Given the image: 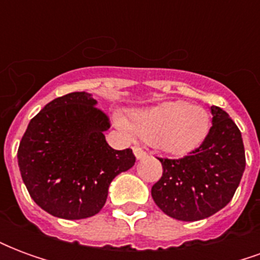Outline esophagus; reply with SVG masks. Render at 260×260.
<instances>
[{"instance_id": "obj_1", "label": "esophagus", "mask_w": 260, "mask_h": 260, "mask_svg": "<svg viewBox=\"0 0 260 260\" xmlns=\"http://www.w3.org/2000/svg\"><path fill=\"white\" fill-rule=\"evenodd\" d=\"M134 154H135V157L138 158V160H142V158L146 157V152L142 150L141 147H134Z\"/></svg>"}]
</instances>
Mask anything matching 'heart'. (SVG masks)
<instances>
[{"label": "heart", "instance_id": "obj_1", "mask_svg": "<svg viewBox=\"0 0 260 260\" xmlns=\"http://www.w3.org/2000/svg\"><path fill=\"white\" fill-rule=\"evenodd\" d=\"M115 125L129 138H139L174 156L193 152L206 139L210 118L205 108L182 100L136 108L129 119L114 115Z\"/></svg>", "mask_w": 260, "mask_h": 260}]
</instances>
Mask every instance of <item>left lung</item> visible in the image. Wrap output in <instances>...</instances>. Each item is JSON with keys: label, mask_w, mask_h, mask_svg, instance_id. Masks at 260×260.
<instances>
[{"label": "left lung", "mask_w": 260, "mask_h": 260, "mask_svg": "<svg viewBox=\"0 0 260 260\" xmlns=\"http://www.w3.org/2000/svg\"><path fill=\"white\" fill-rule=\"evenodd\" d=\"M212 128L201 146L182 158H158L161 178L152 186L154 203L167 216L196 221L221 210L245 170L242 136L230 115L212 106Z\"/></svg>", "instance_id": "obj_1"}]
</instances>
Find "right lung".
I'll list each match as a JSON object with an SVG mask.
<instances>
[{
  "label": "right lung",
  "mask_w": 260,
  "mask_h": 260,
  "mask_svg": "<svg viewBox=\"0 0 260 260\" xmlns=\"http://www.w3.org/2000/svg\"><path fill=\"white\" fill-rule=\"evenodd\" d=\"M86 91L57 97L30 119L18 166L31 199L55 217L80 220L100 212L108 186L135 164L131 149L114 150L110 121Z\"/></svg>",
  "instance_id": "right-lung-1"
}]
</instances>
